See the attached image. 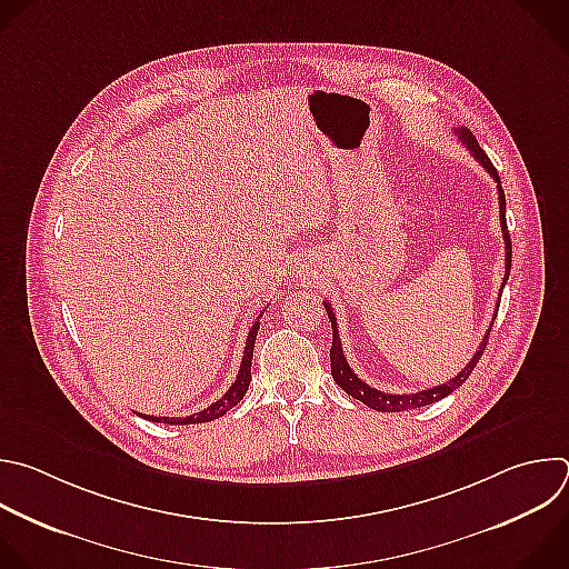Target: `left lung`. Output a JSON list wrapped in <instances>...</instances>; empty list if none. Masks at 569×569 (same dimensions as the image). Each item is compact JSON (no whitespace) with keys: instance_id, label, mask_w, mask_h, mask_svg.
<instances>
[{"instance_id":"obj_1","label":"left lung","mask_w":569,"mask_h":569,"mask_svg":"<svg viewBox=\"0 0 569 569\" xmlns=\"http://www.w3.org/2000/svg\"><path fill=\"white\" fill-rule=\"evenodd\" d=\"M460 142L471 151V156L487 169V173L498 182V206H500V226H502V239H505V279H502V288L509 279V268H511V241H509V230H507V219H505V192H502V184H500V176L493 167V162L489 160V156L482 151V147L478 144L476 136L460 127L456 129ZM502 295V290H500ZM500 306V303H498ZM323 308L330 317V323H332V346H330V372H332V380L337 382V387H341L343 393H348L350 398L359 400L361 405H366L368 409H375V411H385V413H398V411H411V409H420V407H427V405H433L442 398H447L449 393H453L456 389L462 387V382H467V377L471 375V370L476 368V363L480 361L485 348H487V337L491 332V326L489 330L485 332L476 355L471 357V361L453 377V380L445 382V385H438L433 389H425V391H418V393H385V391H377L372 387H368L366 382H361L359 377L355 375V370L348 366L346 357H343V350H341V341H339V326H337V319H335V312H332V306L323 301ZM496 319V317H493Z\"/></svg>"}]
</instances>
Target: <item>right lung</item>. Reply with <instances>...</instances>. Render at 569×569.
Listing matches in <instances>:
<instances>
[{
	"mask_svg": "<svg viewBox=\"0 0 569 569\" xmlns=\"http://www.w3.org/2000/svg\"><path fill=\"white\" fill-rule=\"evenodd\" d=\"M259 319L252 323V328L248 332L246 352H243V361H241L237 380H234V385L228 389V393L221 400H217L208 409H203V411H199L194 416H187V418H153V416H142V413H138V416L144 418V420H151V422H162V425H201V422H212V420L226 416L248 393V387H250V380H252V352H254V339H257V332H259Z\"/></svg>",
	"mask_w": 569,
	"mask_h": 569,
	"instance_id": "1",
	"label": "right lung"
}]
</instances>
